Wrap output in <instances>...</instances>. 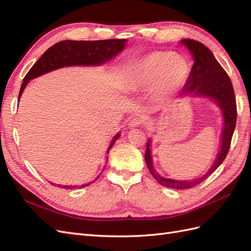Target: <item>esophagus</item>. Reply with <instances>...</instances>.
I'll use <instances>...</instances> for the list:
<instances>
[{"instance_id":"1","label":"esophagus","mask_w":251,"mask_h":251,"mask_svg":"<svg viewBox=\"0 0 251 251\" xmlns=\"http://www.w3.org/2000/svg\"><path fill=\"white\" fill-rule=\"evenodd\" d=\"M141 124H142V119H140V118H134V119H132V120L130 121V123L127 124V127H128V128L137 127V126H141Z\"/></svg>"}]
</instances>
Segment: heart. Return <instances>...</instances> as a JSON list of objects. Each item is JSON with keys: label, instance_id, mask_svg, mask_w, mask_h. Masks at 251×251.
<instances>
[{"label": "heart", "instance_id": "heart-1", "mask_svg": "<svg viewBox=\"0 0 251 251\" xmlns=\"http://www.w3.org/2000/svg\"><path fill=\"white\" fill-rule=\"evenodd\" d=\"M191 75L187 59L168 51H154L130 65L126 72V87L132 92L151 88V98L163 104L176 97Z\"/></svg>", "mask_w": 251, "mask_h": 251}]
</instances>
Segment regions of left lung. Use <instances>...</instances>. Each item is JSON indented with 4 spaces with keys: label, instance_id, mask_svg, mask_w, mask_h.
<instances>
[{
    "label": "left lung",
    "instance_id": "1",
    "mask_svg": "<svg viewBox=\"0 0 251 251\" xmlns=\"http://www.w3.org/2000/svg\"><path fill=\"white\" fill-rule=\"evenodd\" d=\"M180 44L184 45L194 59L191 75L185 86L181 90L180 96L201 98L215 102L222 114L223 128L220 136L219 151L214 162L201 177L192 180H176L162 177L154 168L151 150V139L148 140L144 160L150 173L153 175L159 184L174 189H186L196 186L207 179L222 164L228 153L237 121V104L230 78L222 66L218 63L211 51L200 42L194 40L184 39L180 41Z\"/></svg>",
    "mask_w": 251,
    "mask_h": 251
}]
</instances>
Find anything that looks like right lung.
Listing matches in <instances>:
<instances>
[{"label":"right lung","mask_w":251,"mask_h":251,"mask_svg":"<svg viewBox=\"0 0 251 251\" xmlns=\"http://www.w3.org/2000/svg\"><path fill=\"white\" fill-rule=\"evenodd\" d=\"M126 40L63 41L53 45L39 58L23 79L19 93V101L28 82L31 79L65 67H100L117 56L120 52H123L126 46ZM119 137L120 133H117L114 136L107 151L108 154ZM107 161L105 163H108ZM100 174L95 178V180L100 178ZM95 180L93 182H95ZM90 183H92V182L81 185H55L60 188H81L90 185Z\"/></svg>","instance_id":"add662e5"}]
</instances>
